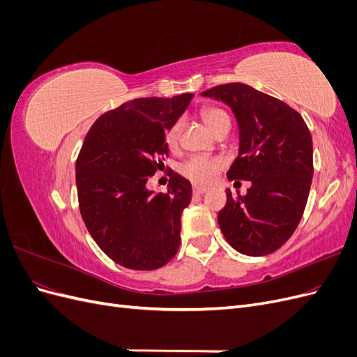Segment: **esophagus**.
<instances>
[{
  "mask_svg": "<svg viewBox=\"0 0 357 357\" xmlns=\"http://www.w3.org/2000/svg\"><path fill=\"white\" fill-rule=\"evenodd\" d=\"M192 192H193V195H204V193L207 192V189H205V188H201V186H193Z\"/></svg>",
  "mask_w": 357,
  "mask_h": 357,
  "instance_id": "1",
  "label": "esophagus"
}]
</instances>
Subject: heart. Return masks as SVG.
<instances>
[{"label":"heart","mask_w":357,"mask_h":357,"mask_svg":"<svg viewBox=\"0 0 357 357\" xmlns=\"http://www.w3.org/2000/svg\"><path fill=\"white\" fill-rule=\"evenodd\" d=\"M204 122L211 129L213 132L218 131L222 126H231L229 116L223 110L215 109V107H205L201 112ZM181 131V121H176L172 123L165 135V142L169 147H174L178 143V137ZM225 160L219 156H205L198 155L189 158L185 164L180 167V172L190 181L197 185H211L215 176L223 169Z\"/></svg>","instance_id":"obj_1"}]
</instances>
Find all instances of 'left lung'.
<instances>
[{
	"label": "left lung",
	"mask_w": 357,
	"mask_h": 357,
	"mask_svg": "<svg viewBox=\"0 0 357 357\" xmlns=\"http://www.w3.org/2000/svg\"><path fill=\"white\" fill-rule=\"evenodd\" d=\"M202 96L231 107L240 150L229 180L252 183L245 195L226 190L219 226L236 252L265 256L282 247L304 214L312 180V139L302 116L271 95L244 83L219 84Z\"/></svg>",
	"instance_id": "obj_1"
}]
</instances>
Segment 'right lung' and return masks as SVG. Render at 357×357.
Wrapping results in <instances>:
<instances>
[{"instance_id": "right-lung-1", "label": "right lung", "mask_w": 357, "mask_h": 357, "mask_svg": "<svg viewBox=\"0 0 357 357\" xmlns=\"http://www.w3.org/2000/svg\"><path fill=\"white\" fill-rule=\"evenodd\" d=\"M193 93L137 98L96 119L75 160L82 219L112 261L137 271L168 264L180 245V218L192 199L177 172L168 192L146 188L168 156L167 129L188 109Z\"/></svg>"}]
</instances>
